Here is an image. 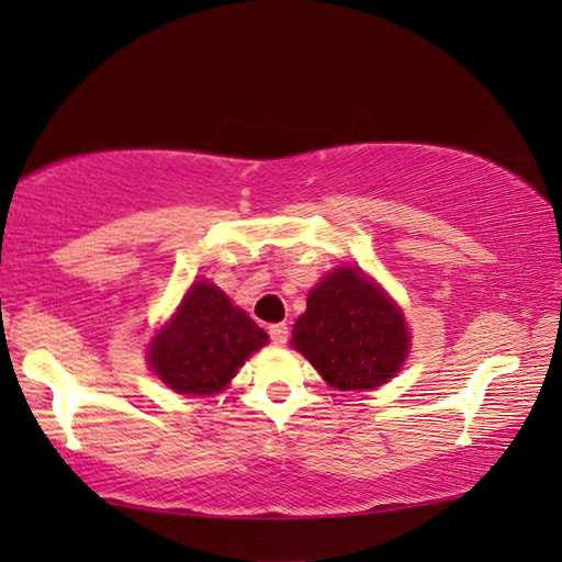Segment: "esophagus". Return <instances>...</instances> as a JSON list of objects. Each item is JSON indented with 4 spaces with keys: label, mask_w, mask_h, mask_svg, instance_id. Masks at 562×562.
Returning <instances> with one entry per match:
<instances>
[{
    "label": "esophagus",
    "mask_w": 562,
    "mask_h": 562,
    "mask_svg": "<svg viewBox=\"0 0 562 562\" xmlns=\"http://www.w3.org/2000/svg\"><path fill=\"white\" fill-rule=\"evenodd\" d=\"M288 337H290V327L288 325H284V322H282V325H272L270 327V339H272V345H284V341H288Z\"/></svg>",
    "instance_id": "esophagus-1"
}]
</instances>
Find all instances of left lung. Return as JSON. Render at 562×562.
Instances as JSON below:
<instances>
[{
    "instance_id": "left-lung-1",
    "label": "left lung",
    "mask_w": 562,
    "mask_h": 562,
    "mask_svg": "<svg viewBox=\"0 0 562 562\" xmlns=\"http://www.w3.org/2000/svg\"><path fill=\"white\" fill-rule=\"evenodd\" d=\"M292 347L341 392L386 384L408 351L406 322L396 304L357 268L327 274L294 322Z\"/></svg>"
}]
</instances>
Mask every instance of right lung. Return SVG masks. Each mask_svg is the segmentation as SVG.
Wrapping results in <instances>:
<instances>
[{
  "label": "right lung",
  "instance_id": "obj_1",
  "mask_svg": "<svg viewBox=\"0 0 562 562\" xmlns=\"http://www.w3.org/2000/svg\"><path fill=\"white\" fill-rule=\"evenodd\" d=\"M268 345V331L233 307L223 290L195 282L170 325L148 349L156 374L178 394L221 392L245 359Z\"/></svg>",
  "mask_w": 562,
  "mask_h": 562
}]
</instances>
